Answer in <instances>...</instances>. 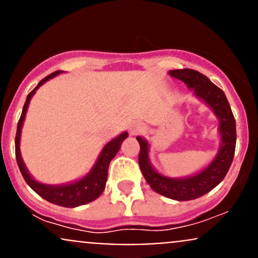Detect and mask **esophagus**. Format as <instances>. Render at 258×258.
<instances>
[{"instance_id":"1","label":"esophagus","mask_w":258,"mask_h":258,"mask_svg":"<svg viewBox=\"0 0 258 258\" xmlns=\"http://www.w3.org/2000/svg\"><path fill=\"white\" fill-rule=\"evenodd\" d=\"M143 130H144V127L142 125H139V123H135V125L131 126V133H133V135L142 132Z\"/></svg>"}]
</instances>
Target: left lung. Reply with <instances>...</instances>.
Instances as JSON below:
<instances>
[{"label": "left lung", "mask_w": 258, "mask_h": 258, "mask_svg": "<svg viewBox=\"0 0 258 258\" xmlns=\"http://www.w3.org/2000/svg\"><path fill=\"white\" fill-rule=\"evenodd\" d=\"M170 75L185 82L189 88H193L199 98L205 100L214 109L215 114L220 119V132L222 136L221 149L214 161L197 176L173 179L161 176L154 170L148 160L147 141L137 137L141 147L138 164L144 178L154 191L173 200H193L209 193L226 177L235 153V119L224 92L212 84L205 75L193 69L170 70Z\"/></svg>", "instance_id": "left-lung-1"}]
</instances>
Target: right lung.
<instances>
[{
  "label": "right lung",
  "instance_id": "1",
  "mask_svg": "<svg viewBox=\"0 0 258 258\" xmlns=\"http://www.w3.org/2000/svg\"><path fill=\"white\" fill-rule=\"evenodd\" d=\"M60 73L54 72L49 74L48 76L41 80L38 82L36 87L32 90L30 93L28 94L25 100V104L23 106L22 115H20V119L18 121L17 126V135H16V158H17V164L19 166L20 172H22L23 177H24L25 182L28 183L29 186L40 195L41 198H43L44 200L49 201V203L55 204V205L63 206V207H76L80 205H85V204L91 203V201L96 200L100 194L103 193L105 188L106 178H108V167L110 164L111 159L116 155V153L119 152L121 143L123 142V139L127 137V132H123L122 135H120L119 137H116L112 141L109 142L106 146L103 148L102 153H100L98 161L94 165L93 170L91 171L85 178L78 180V182L72 183V184L67 185H46L41 184V183L36 182V180L32 179V177L29 174L28 171L24 166V162H23L22 156H20V149H19V141H20V132H22V126L23 121L25 119L26 110H28L29 103H30L31 97L34 96V93L36 90L40 87L41 85L44 84L47 80L54 78L55 75Z\"/></svg>",
  "mask_w": 258,
  "mask_h": 258
}]
</instances>
